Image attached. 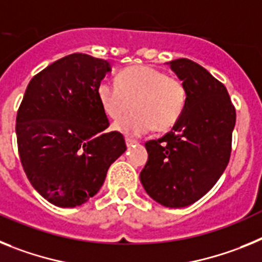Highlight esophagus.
I'll return each instance as SVG.
<instances>
[{
  "mask_svg": "<svg viewBox=\"0 0 262 262\" xmlns=\"http://www.w3.org/2000/svg\"><path fill=\"white\" fill-rule=\"evenodd\" d=\"M125 142H126V146H128V147H132V146H134V145L137 144V141L132 140V138H126V140H125Z\"/></svg>",
  "mask_w": 262,
  "mask_h": 262,
  "instance_id": "obj_1",
  "label": "esophagus"
}]
</instances>
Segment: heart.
I'll list each match as a JSON object with an SVG mask.
<instances>
[{"mask_svg": "<svg viewBox=\"0 0 262 262\" xmlns=\"http://www.w3.org/2000/svg\"><path fill=\"white\" fill-rule=\"evenodd\" d=\"M97 99L104 113L117 120L129 109L130 115L115 122L113 128L137 137L153 128L166 132L181 120L188 103V91L179 79L147 66H133L118 72L117 84L101 80Z\"/></svg>", "mask_w": 262, "mask_h": 262, "instance_id": "obj_1", "label": "heart"}]
</instances>
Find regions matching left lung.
Returning a JSON list of instances; mask_svg holds the SVG:
<instances>
[{"mask_svg": "<svg viewBox=\"0 0 262 262\" xmlns=\"http://www.w3.org/2000/svg\"><path fill=\"white\" fill-rule=\"evenodd\" d=\"M167 64L186 84L188 103L169 133L145 144L149 157L140 179L157 203L181 208L204 196L226 170L236 111L206 68L185 58Z\"/></svg>", "mask_w": 262, "mask_h": 262, "instance_id": "1", "label": "left lung"}]
</instances>
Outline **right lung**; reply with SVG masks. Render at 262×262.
I'll use <instances>...</instances> for the list:
<instances>
[{"instance_id":"right-lung-1","label":"right lung","mask_w":262,"mask_h":262,"mask_svg":"<svg viewBox=\"0 0 262 262\" xmlns=\"http://www.w3.org/2000/svg\"><path fill=\"white\" fill-rule=\"evenodd\" d=\"M111 72L104 59L71 54L29 83L15 121L19 158L31 186L50 203L81 206L99 192L109 166L126 150L109 132L97 85Z\"/></svg>"}]
</instances>
